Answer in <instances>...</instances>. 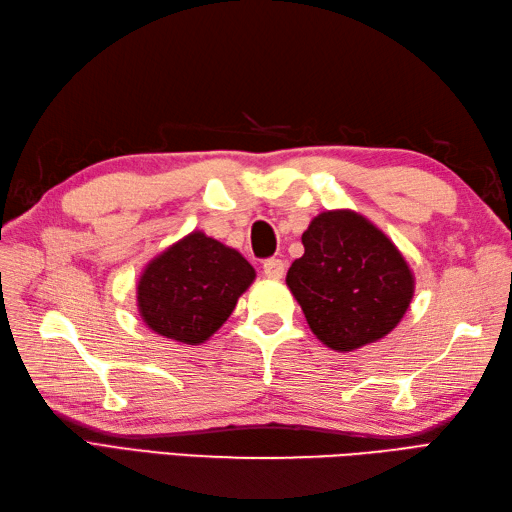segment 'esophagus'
Masks as SVG:
<instances>
[{
    "label": "esophagus",
    "instance_id": "esophagus-1",
    "mask_svg": "<svg viewBox=\"0 0 512 512\" xmlns=\"http://www.w3.org/2000/svg\"><path fill=\"white\" fill-rule=\"evenodd\" d=\"M284 273H286V264L281 262V259L270 257L264 262V275L268 279H281V277H284Z\"/></svg>",
    "mask_w": 512,
    "mask_h": 512
}]
</instances>
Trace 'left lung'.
<instances>
[{"label":"left lung","instance_id":"left-lung-1","mask_svg":"<svg viewBox=\"0 0 512 512\" xmlns=\"http://www.w3.org/2000/svg\"><path fill=\"white\" fill-rule=\"evenodd\" d=\"M286 284L317 339L352 352L396 328L413 297V275L394 242L363 215L325 211L301 235Z\"/></svg>","mask_w":512,"mask_h":512}]
</instances>
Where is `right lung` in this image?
I'll return each mask as SVG.
<instances>
[{"label":"right lung","mask_w":512,"mask_h":512,"mask_svg":"<svg viewBox=\"0 0 512 512\" xmlns=\"http://www.w3.org/2000/svg\"><path fill=\"white\" fill-rule=\"evenodd\" d=\"M255 268L202 231L151 259L138 279V312L156 334L200 345L231 317Z\"/></svg>","instance_id":"right-lung-1"}]
</instances>
